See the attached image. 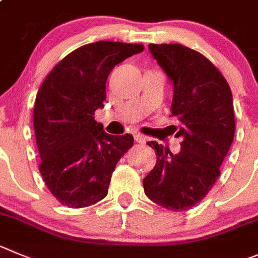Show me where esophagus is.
Masks as SVG:
<instances>
[{"label":"esophagus","instance_id":"esophagus-1","mask_svg":"<svg viewBox=\"0 0 258 258\" xmlns=\"http://www.w3.org/2000/svg\"><path fill=\"white\" fill-rule=\"evenodd\" d=\"M135 140H136V143H139V144L146 143V138L145 136H143L141 134H135Z\"/></svg>","mask_w":258,"mask_h":258}]
</instances>
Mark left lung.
I'll return each instance as SVG.
<instances>
[{"label":"left lung","instance_id":"obj_1","mask_svg":"<svg viewBox=\"0 0 258 258\" xmlns=\"http://www.w3.org/2000/svg\"><path fill=\"white\" fill-rule=\"evenodd\" d=\"M149 50L173 85L171 117L182 141L177 154L148 143L157 163L143 180L144 191L161 207L181 212L201 202L219 178L235 134L233 95L221 72L198 51L178 43H150Z\"/></svg>","mask_w":258,"mask_h":258}]
</instances>
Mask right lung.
Instances as JSON below:
<instances>
[{"label":"right lung","instance_id":"right-lung-1","mask_svg":"<svg viewBox=\"0 0 258 258\" xmlns=\"http://www.w3.org/2000/svg\"><path fill=\"white\" fill-rule=\"evenodd\" d=\"M143 50L112 41L81 46L57 62L38 90L33 126L39 172L62 206L89 207L105 198L118 161L134 145L132 135L106 134L94 114L104 106L112 69Z\"/></svg>","mask_w":258,"mask_h":258}]
</instances>
